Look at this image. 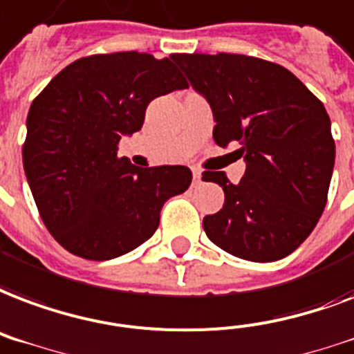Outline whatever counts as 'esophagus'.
Returning a JSON list of instances; mask_svg holds the SVG:
<instances>
[{"label":"esophagus","mask_w":354,"mask_h":354,"mask_svg":"<svg viewBox=\"0 0 354 354\" xmlns=\"http://www.w3.org/2000/svg\"><path fill=\"white\" fill-rule=\"evenodd\" d=\"M201 178H202V172L198 171V169H193V182L198 183L201 182Z\"/></svg>","instance_id":"obj_1"}]
</instances>
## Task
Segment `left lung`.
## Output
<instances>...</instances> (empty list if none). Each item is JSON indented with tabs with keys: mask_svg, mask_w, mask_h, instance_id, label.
<instances>
[{
	"mask_svg": "<svg viewBox=\"0 0 354 354\" xmlns=\"http://www.w3.org/2000/svg\"><path fill=\"white\" fill-rule=\"evenodd\" d=\"M195 91L209 102L219 147L239 145L247 169L234 183L225 172H202L219 183L225 204L202 225L209 241L250 261L291 254L325 209L334 147L325 105L290 70L239 53H172Z\"/></svg>",
	"mask_w": 354,
	"mask_h": 354,
	"instance_id": "8db88e82",
	"label": "left lung"
}]
</instances>
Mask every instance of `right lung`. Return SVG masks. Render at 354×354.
I'll use <instances>...</instances> for the list:
<instances>
[{
  "label": "right lung",
  "mask_w": 354,
  "mask_h": 354,
  "mask_svg": "<svg viewBox=\"0 0 354 354\" xmlns=\"http://www.w3.org/2000/svg\"><path fill=\"white\" fill-rule=\"evenodd\" d=\"M189 83L171 59L141 51L96 53L70 63L27 115L21 159L40 219L85 260H111L158 230L161 207L191 183L182 165L139 169L118 158L148 104Z\"/></svg>",
  "instance_id": "1"
}]
</instances>
